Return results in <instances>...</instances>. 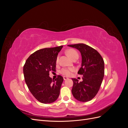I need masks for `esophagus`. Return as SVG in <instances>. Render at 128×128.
Returning <instances> with one entry per match:
<instances>
[{
  "mask_svg": "<svg viewBox=\"0 0 128 128\" xmlns=\"http://www.w3.org/2000/svg\"><path fill=\"white\" fill-rule=\"evenodd\" d=\"M68 77H66V76H64V80H68Z\"/></svg>",
  "mask_w": 128,
  "mask_h": 128,
  "instance_id": "1",
  "label": "esophagus"
}]
</instances>
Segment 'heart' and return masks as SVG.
Returning a JSON list of instances; mask_svg holds the SVG:
<instances>
[{
	"mask_svg": "<svg viewBox=\"0 0 128 128\" xmlns=\"http://www.w3.org/2000/svg\"><path fill=\"white\" fill-rule=\"evenodd\" d=\"M67 54L70 56L72 60L75 59L76 57H78V54L77 52L74 49H69L67 51ZM59 59V56H58L56 59V62L58 63ZM75 71V69L74 68H63L61 69L60 73L62 75L66 76H69L71 74L72 72Z\"/></svg>",
	"mask_w": 128,
	"mask_h": 128,
	"instance_id": "b5f03b06",
	"label": "heart"
}]
</instances>
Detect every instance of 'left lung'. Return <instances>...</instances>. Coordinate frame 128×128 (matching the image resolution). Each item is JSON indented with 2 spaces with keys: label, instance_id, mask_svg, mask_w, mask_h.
Masks as SVG:
<instances>
[{
  "label": "left lung",
  "instance_id": "left-lung-1",
  "mask_svg": "<svg viewBox=\"0 0 128 128\" xmlns=\"http://www.w3.org/2000/svg\"><path fill=\"white\" fill-rule=\"evenodd\" d=\"M78 50L82 55V66L78 74L82 75L83 81L72 78V92L74 98L82 102L92 100L97 94L104 76V61L99 53L84 44L68 45Z\"/></svg>",
  "mask_w": 128,
  "mask_h": 128
}]
</instances>
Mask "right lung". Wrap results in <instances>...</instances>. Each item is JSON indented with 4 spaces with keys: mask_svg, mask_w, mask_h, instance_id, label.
Returning a JSON list of instances; mask_svg holds the SVG:
<instances>
[{
    "mask_svg": "<svg viewBox=\"0 0 128 128\" xmlns=\"http://www.w3.org/2000/svg\"><path fill=\"white\" fill-rule=\"evenodd\" d=\"M63 46L38 50L26 59L24 66L25 82L38 101L43 104L55 102L60 94L64 78L60 75L54 80L49 76L56 71V59Z\"/></svg>",
    "mask_w": 128,
    "mask_h": 128,
    "instance_id": "add662e5",
    "label": "right lung"
}]
</instances>
